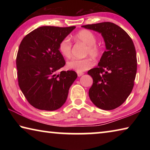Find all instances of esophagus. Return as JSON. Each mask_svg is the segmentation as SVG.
Returning <instances> with one entry per match:
<instances>
[{"label": "esophagus", "instance_id": "1", "mask_svg": "<svg viewBox=\"0 0 150 150\" xmlns=\"http://www.w3.org/2000/svg\"><path fill=\"white\" fill-rule=\"evenodd\" d=\"M83 74H84V73H82V72H81V73H77V75H78V77H81V76H82Z\"/></svg>", "mask_w": 150, "mask_h": 150}]
</instances>
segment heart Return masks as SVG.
Segmentation results:
<instances>
[{
    "label": "heart",
    "mask_w": 150,
    "mask_h": 150,
    "mask_svg": "<svg viewBox=\"0 0 150 150\" xmlns=\"http://www.w3.org/2000/svg\"><path fill=\"white\" fill-rule=\"evenodd\" d=\"M75 39L84 43L87 45L85 51L86 55H90L93 58H96L100 54V47L96 44L97 39L96 35L90 30H83L78 32L75 35ZM60 54L65 58H69L71 55V42L69 38H65L59 44ZM94 65L93 61L89 57L83 59H73L67 63V67L74 70L77 73H81L89 69Z\"/></svg>",
    "instance_id": "b5f03b06"
}]
</instances>
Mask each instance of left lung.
<instances>
[{
  "label": "left lung",
  "instance_id": "8db88e82",
  "mask_svg": "<svg viewBox=\"0 0 150 150\" xmlns=\"http://www.w3.org/2000/svg\"><path fill=\"white\" fill-rule=\"evenodd\" d=\"M82 27L101 34L106 46L97 67L87 73L93 79L89 98L98 108L113 110L124 103L134 87L137 71L134 43L122 28L112 22Z\"/></svg>",
  "mask_w": 150,
  "mask_h": 150
}]
</instances>
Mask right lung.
Returning <instances> with one entry per match:
<instances>
[{"label": "right lung", "instance_id": "add662e5", "mask_svg": "<svg viewBox=\"0 0 150 150\" xmlns=\"http://www.w3.org/2000/svg\"><path fill=\"white\" fill-rule=\"evenodd\" d=\"M75 28L42 26L33 30L20 43L16 57L18 85L28 103L42 110L59 108L67 100L77 77L74 71L55 72L65 65L59 44Z\"/></svg>", "mask_w": 150, "mask_h": 150}]
</instances>
